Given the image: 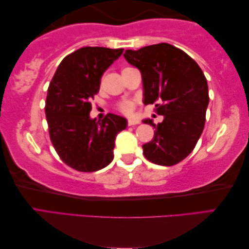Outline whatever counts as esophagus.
I'll list each match as a JSON object with an SVG mask.
<instances>
[{"label": "esophagus", "instance_id": "1", "mask_svg": "<svg viewBox=\"0 0 249 249\" xmlns=\"http://www.w3.org/2000/svg\"><path fill=\"white\" fill-rule=\"evenodd\" d=\"M140 121L138 119H129L128 120V125H136V124H139Z\"/></svg>", "mask_w": 249, "mask_h": 249}]
</instances>
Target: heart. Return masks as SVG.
Returning <instances> with one entry per match:
<instances>
[{"label":"heart","instance_id":"obj_1","mask_svg":"<svg viewBox=\"0 0 249 249\" xmlns=\"http://www.w3.org/2000/svg\"><path fill=\"white\" fill-rule=\"evenodd\" d=\"M134 107H136V104H134V101L124 100V101H121V103L118 105V110H119L120 112L124 113V115H130V113L133 112Z\"/></svg>","mask_w":249,"mask_h":249}]
</instances>
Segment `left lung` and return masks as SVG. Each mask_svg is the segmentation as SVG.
<instances>
[{"instance_id": "1", "label": "left lung", "mask_w": 249, "mask_h": 249, "mask_svg": "<svg viewBox=\"0 0 249 249\" xmlns=\"http://www.w3.org/2000/svg\"><path fill=\"white\" fill-rule=\"evenodd\" d=\"M127 62L141 71L145 105L156 104L161 124L143 120L156 129L153 139L142 145L144 157L171 166L193 151L204 129L209 87L196 62L173 45L160 43L127 50Z\"/></svg>"}]
</instances>
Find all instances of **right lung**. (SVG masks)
I'll use <instances>...</instances> for the list:
<instances>
[{
	"instance_id": "obj_1",
	"label": "right lung",
	"mask_w": 249,
	"mask_h": 249,
	"mask_svg": "<svg viewBox=\"0 0 249 249\" xmlns=\"http://www.w3.org/2000/svg\"><path fill=\"white\" fill-rule=\"evenodd\" d=\"M122 52L79 48L62 60L48 86L45 113L51 141L62 161L79 172L107 166L113 159L117 133L127 127L124 118L112 113L98 122L89 118L101 76Z\"/></svg>"
}]
</instances>
